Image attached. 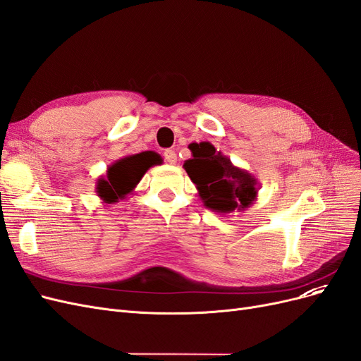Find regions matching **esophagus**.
Returning <instances> with one entry per match:
<instances>
[{
  "label": "esophagus",
  "mask_w": 361,
  "mask_h": 361,
  "mask_svg": "<svg viewBox=\"0 0 361 361\" xmlns=\"http://www.w3.org/2000/svg\"><path fill=\"white\" fill-rule=\"evenodd\" d=\"M164 159H166L169 164H176L178 162V157H176V152L174 150H166L164 152Z\"/></svg>",
  "instance_id": "1"
}]
</instances>
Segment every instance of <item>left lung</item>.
<instances>
[{
	"label": "left lung",
	"instance_id": "1",
	"mask_svg": "<svg viewBox=\"0 0 361 361\" xmlns=\"http://www.w3.org/2000/svg\"><path fill=\"white\" fill-rule=\"evenodd\" d=\"M188 149L192 158L183 162V169L207 209L220 215L243 212L257 200L259 180L233 166L209 141L191 143Z\"/></svg>",
	"mask_w": 361,
	"mask_h": 361
}]
</instances>
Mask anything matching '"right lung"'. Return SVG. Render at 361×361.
Masks as SVG:
<instances>
[{"instance_id": "1", "label": "right lung", "mask_w": 361, "mask_h": 361, "mask_svg": "<svg viewBox=\"0 0 361 361\" xmlns=\"http://www.w3.org/2000/svg\"><path fill=\"white\" fill-rule=\"evenodd\" d=\"M162 158L157 152H141V154L120 158L106 169V176H101L96 182V194L105 204H114L126 199L134 192L135 187L146 171L159 166Z\"/></svg>"}]
</instances>
